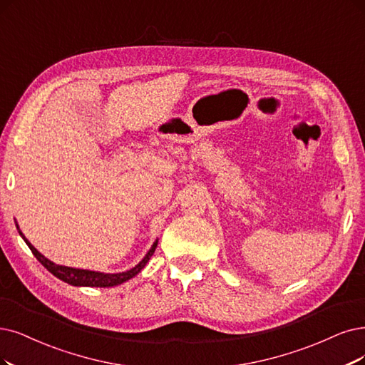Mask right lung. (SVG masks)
I'll list each match as a JSON object with an SVG mask.
<instances>
[{
  "mask_svg": "<svg viewBox=\"0 0 365 365\" xmlns=\"http://www.w3.org/2000/svg\"><path fill=\"white\" fill-rule=\"evenodd\" d=\"M16 227H18V224H16ZM19 235L22 236V239L25 240V244L29 245V248L34 254V257L40 263H42L53 277L60 278L61 281L67 282V284H71V286H84V287H113V286H118V284H121V282H125V281L133 278L138 272H141V269L147 264L148 260H150V257H152L156 247H158V242H155L153 247L150 248V251L145 254V257L137 266L129 269V271H126V272L102 274V272H94V271H86V269H75V267H67V266H60V264L52 263L46 257H43V255L40 254L30 244L29 240H26V237L21 232H19Z\"/></svg>",
  "mask_w": 365,
  "mask_h": 365,
  "instance_id": "add662e5",
  "label": "right lung"
}]
</instances>
